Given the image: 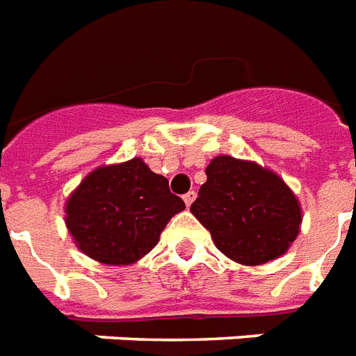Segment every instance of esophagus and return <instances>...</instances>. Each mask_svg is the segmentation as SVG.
<instances>
[{
	"mask_svg": "<svg viewBox=\"0 0 356 356\" xmlns=\"http://www.w3.org/2000/svg\"><path fill=\"white\" fill-rule=\"evenodd\" d=\"M183 200H184V203H186V207L192 205V203H194V200H195V192H194V190H190L188 194H184Z\"/></svg>",
	"mask_w": 356,
	"mask_h": 356,
	"instance_id": "34e87169",
	"label": "esophagus"
}]
</instances>
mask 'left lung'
<instances>
[{
  "instance_id": "obj_1",
  "label": "left lung",
  "mask_w": 356,
  "mask_h": 356,
  "mask_svg": "<svg viewBox=\"0 0 356 356\" xmlns=\"http://www.w3.org/2000/svg\"><path fill=\"white\" fill-rule=\"evenodd\" d=\"M205 173L190 212L223 254L259 266L286 253L299 234L301 209L279 175L227 155L212 159Z\"/></svg>"
}]
</instances>
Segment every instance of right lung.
<instances>
[{"instance_id":"right-lung-1","label":"right lung","mask_w":356,"mask_h":356,"mask_svg":"<svg viewBox=\"0 0 356 356\" xmlns=\"http://www.w3.org/2000/svg\"><path fill=\"white\" fill-rule=\"evenodd\" d=\"M184 209L168 179L142 159L97 168L66 203V227L83 253L103 264H131L155 248Z\"/></svg>"}]
</instances>
